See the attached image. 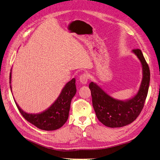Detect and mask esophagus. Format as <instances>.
Returning <instances> with one entry per match:
<instances>
[{
	"instance_id": "1",
	"label": "esophagus",
	"mask_w": 160,
	"mask_h": 160,
	"mask_svg": "<svg viewBox=\"0 0 160 160\" xmlns=\"http://www.w3.org/2000/svg\"><path fill=\"white\" fill-rule=\"evenodd\" d=\"M89 79V75L88 73H83L79 77V81L81 83L86 84Z\"/></svg>"
}]
</instances>
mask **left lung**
I'll list each match as a JSON object with an SVG mask.
<instances>
[{"mask_svg": "<svg viewBox=\"0 0 160 160\" xmlns=\"http://www.w3.org/2000/svg\"><path fill=\"white\" fill-rule=\"evenodd\" d=\"M143 67V79L140 89L134 98L128 101L116 100L108 95L93 82L89 84L92 103L97 118L101 123L109 128H122L132 123L142 111L146 101L150 81V71L142 51L135 49Z\"/></svg>", "mask_w": 160, "mask_h": 160, "instance_id": "obj_1", "label": "left lung"}]
</instances>
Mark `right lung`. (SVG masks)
<instances>
[{
    "mask_svg": "<svg viewBox=\"0 0 160 160\" xmlns=\"http://www.w3.org/2000/svg\"><path fill=\"white\" fill-rule=\"evenodd\" d=\"M9 82L11 83V70ZM10 88L11 89V85ZM76 91L75 79L73 78L65 85L55 102L40 113H27L19 108L17 103L16 105L22 117L37 128L46 131L55 130L61 128L68 119L71 101Z\"/></svg>",
    "mask_w": 160,
    "mask_h": 160,
    "instance_id": "right-lung-1",
    "label": "right lung"
}]
</instances>
